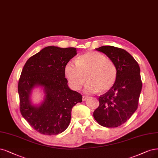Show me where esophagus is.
<instances>
[{"mask_svg": "<svg viewBox=\"0 0 158 158\" xmlns=\"http://www.w3.org/2000/svg\"><path fill=\"white\" fill-rule=\"evenodd\" d=\"M87 99H88V96H86V95H83L82 96V100L84 101H85Z\"/></svg>", "mask_w": 158, "mask_h": 158, "instance_id": "obj_1", "label": "esophagus"}]
</instances>
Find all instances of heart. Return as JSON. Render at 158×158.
Here are the masks:
<instances>
[{
	"mask_svg": "<svg viewBox=\"0 0 158 158\" xmlns=\"http://www.w3.org/2000/svg\"><path fill=\"white\" fill-rule=\"evenodd\" d=\"M64 74L71 88L80 89L87 80L85 86L87 93L98 91L106 92L115 84L118 77L116 64L97 52H87L76 61L68 62L64 67Z\"/></svg>",
	"mask_w": 158,
	"mask_h": 158,
	"instance_id": "b5f03b06",
	"label": "heart"
}]
</instances>
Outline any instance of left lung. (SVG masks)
Returning <instances> with one entry per match:
<instances>
[{
  "label": "left lung",
  "mask_w": 158,
  "mask_h": 158,
  "mask_svg": "<svg viewBox=\"0 0 158 158\" xmlns=\"http://www.w3.org/2000/svg\"><path fill=\"white\" fill-rule=\"evenodd\" d=\"M96 50L105 53L116 64L118 77L112 88L98 98L99 106L94 117L103 127H117L126 122L138 108L142 89L140 67L123 49L104 46Z\"/></svg>",
  "instance_id": "1"
}]
</instances>
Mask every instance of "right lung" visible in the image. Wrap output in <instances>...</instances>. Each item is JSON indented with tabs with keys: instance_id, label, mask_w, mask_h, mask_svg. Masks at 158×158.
<instances>
[{
	"instance_id": "add662e5",
	"label": "right lung",
	"mask_w": 158,
	"mask_h": 158,
	"mask_svg": "<svg viewBox=\"0 0 158 158\" xmlns=\"http://www.w3.org/2000/svg\"><path fill=\"white\" fill-rule=\"evenodd\" d=\"M77 55L75 48L48 46L25 63L18 82L20 112L30 126L46 135H57L70 122L73 107L82 101L78 92L68 87L64 67ZM36 85L44 88L45 99L39 107L31 105L30 94Z\"/></svg>"
}]
</instances>
